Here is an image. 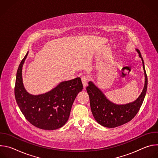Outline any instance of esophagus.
I'll return each mask as SVG.
<instances>
[{
  "mask_svg": "<svg viewBox=\"0 0 158 158\" xmlns=\"http://www.w3.org/2000/svg\"><path fill=\"white\" fill-rule=\"evenodd\" d=\"M81 80H82V82L83 84V87H84V88H85L86 87V85L87 84V82H88L87 77L85 76H82L81 77Z\"/></svg>",
  "mask_w": 158,
  "mask_h": 158,
  "instance_id": "1",
  "label": "esophagus"
}]
</instances>
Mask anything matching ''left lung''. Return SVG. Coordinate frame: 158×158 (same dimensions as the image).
<instances>
[{
  "instance_id": "1",
  "label": "left lung",
  "mask_w": 158,
  "mask_h": 158,
  "mask_svg": "<svg viewBox=\"0 0 158 158\" xmlns=\"http://www.w3.org/2000/svg\"><path fill=\"white\" fill-rule=\"evenodd\" d=\"M135 50L142 60L144 73V85L141 94L136 100L124 104L114 103L107 98L93 81L88 82L86 90L89 96L93 115L97 123L104 127L114 128L128 123L136 115L143 102L147 91L148 77L141 52L138 49Z\"/></svg>"
}]
</instances>
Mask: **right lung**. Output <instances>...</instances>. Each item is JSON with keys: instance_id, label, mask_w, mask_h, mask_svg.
Listing matches in <instances>:
<instances>
[{"instance_id": "right-lung-1", "label": "right lung", "mask_w": 158, "mask_h": 158, "mask_svg": "<svg viewBox=\"0 0 158 158\" xmlns=\"http://www.w3.org/2000/svg\"><path fill=\"white\" fill-rule=\"evenodd\" d=\"M29 52L18 67L14 89L17 104L26 119L44 130H55L68 121L73 102L82 91L80 77L62 81L51 91L38 95L29 93L24 85L22 68Z\"/></svg>"}]
</instances>
